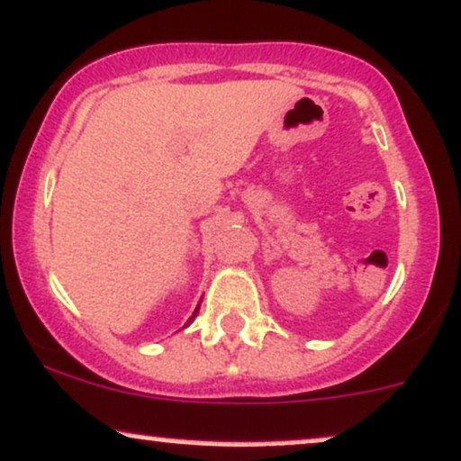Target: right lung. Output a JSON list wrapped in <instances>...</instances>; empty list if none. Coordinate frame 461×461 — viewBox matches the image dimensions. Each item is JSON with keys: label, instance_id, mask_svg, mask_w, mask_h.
<instances>
[{"label": "right lung", "instance_id": "right-lung-1", "mask_svg": "<svg viewBox=\"0 0 461 461\" xmlns=\"http://www.w3.org/2000/svg\"><path fill=\"white\" fill-rule=\"evenodd\" d=\"M198 308H200V304L196 306V311H194V315H192V317H189V321H187V323H192V321H194V317H196V315H198Z\"/></svg>", "mask_w": 461, "mask_h": 461}]
</instances>
